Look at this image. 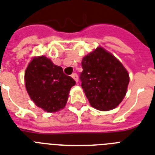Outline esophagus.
I'll list each match as a JSON object with an SVG mask.
<instances>
[{"instance_id":"34e87169","label":"esophagus","mask_w":155,"mask_h":155,"mask_svg":"<svg viewBox=\"0 0 155 155\" xmlns=\"http://www.w3.org/2000/svg\"><path fill=\"white\" fill-rule=\"evenodd\" d=\"M71 77H72L73 79L75 80V82L78 83V81H79V79H78V75H77V74H76V73H73L72 75H71Z\"/></svg>"}]
</instances>
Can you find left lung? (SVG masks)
I'll list each match as a JSON object with an SVG mask.
<instances>
[{"mask_svg": "<svg viewBox=\"0 0 155 155\" xmlns=\"http://www.w3.org/2000/svg\"><path fill=\"white\" fill-rule=\"evenodd\" d=\"M81 86L91 106L101 111L113 109L122 101L130 77L114 55L97 47L82 60Z\"/></svg>", "mask_w": 155, "mask_h": 155, "instance_id": "8db88e82", "label": "left lung"}]
</instances>
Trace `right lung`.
Instances as JSON below:
<instances>
[{
    "instance_id": "obj_1",
    "label": "right lung",
    "mask_w": 155,
    "mask_h": 155,
    "mask_svg": "<svg viewBox=\"0 0 155 155\" xmlns=\"http://www.w3.org/2000/svg\"><path fill=\"white\" fill-rule=\"evenodd\" d=\"M25 84L30 99L38 107L54 113L65 107L75 81L50 58L39 56L29 63L25 71Z\"/></svg>"
}]
</instances>
